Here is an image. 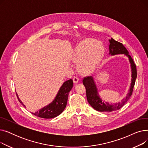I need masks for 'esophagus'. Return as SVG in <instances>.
Listing matches in <instances>:
<instances>
[{
    "mask_svg": "<svg viewBox=\"0 0 148 148\" xmlns=\"http://www.w3.org/2000/svg\"><path fill=\"white\" fill-rule=\"evenodd\" d=\"M73 82L74 83H77L79 82V77H74L73 78Z\"/></svg>",
    "mask_w": 148,
    "mask_h": 148,
    "instance_id": "1",
    "label": "esophagus"
}]
</instances>
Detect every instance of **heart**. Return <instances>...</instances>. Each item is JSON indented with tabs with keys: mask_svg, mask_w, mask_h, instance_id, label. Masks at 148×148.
<instances>
[{
	"mask_svg": "<svg viewBox=\"0 0 148 148\" xmlns=\"http://www.w3.org/2000/svg\"><path fill=\"white\" fill-rule=\"evenodd\" d=\"M104 54L101 44L96 42L93 39L87 38L83 40L77 47L73 60L80 62L79 70L81 73L86 74L95 69Z\"/></svg>",
	"mask_w": 148,
	"mask_h": 148,
	"instance_id": "b5f03b06",
	"label": "heart"
}]
</instances>
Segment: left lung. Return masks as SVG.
I'll return each instance as SVG.
<instances>
[{
	"label": "left lung",
	"instance_id": "obj_1",
	"mask_svg": "<svg viewBox=\"0 0 148 148\" xmlns=\"http://www.w3.org/2000/svg\"><path fill=\"white\" fill-rule=\"evenodd\" d=\"M109 50L111 55H114V54H124L128 57L131 66L132 80L130 89L127 96L121 103L110 104L107 103H104V101H102V99L99 98L93 77L90 76L84 77L83 84L86 88V97L88 103L95 110L102 112H111L117 110L125 105L132 95L136 79L137 78L136 65L134 64L133 59L128 54V51L127 49L122 43L115 41L113 38H112L110 40H109Z\"/></svg>",
	"mask_w": 148,
	"mask_h": 148
}]
</instances>
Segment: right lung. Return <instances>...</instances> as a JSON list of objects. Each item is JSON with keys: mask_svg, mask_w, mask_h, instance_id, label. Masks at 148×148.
<instances>
[{"mask_svg": "<svg viewBox=\"0 0 148 148\" xmlns=\"http://www.w3.org/2000/svg\"><path fill=\"white\" fill-rule=\"evenodd\" d=\"M73 81L72 79H69L66 81L60 88L55 99L53 100V101L51 103L43 107L39 111L32 113L36 116L44 119H51L59 116L64 110L66 107L69 92L73 88ZM17 97L19 102L22 104L23 106L25 107V106L23 104L19 99L17 95Z\"/></svg>", "mask_w": 148, "mask_h": 148, "instance_id": "obj_1", "label": "right lung"}]
</instances>
